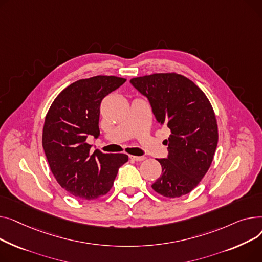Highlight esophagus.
<instances>
[{"label": "esophagus", "instance_id": "1", "mask_svg": "<svg viewBox=\"0 0 262 262\" xmlns=\"http://www.w3.org/2000/svg\"><path fill=\"white\" fill-rule=\"evenodd\" d=\"M130 159L135 161V162H142L144 161L146 158L145 157H134V156H130Z\"/></svg>", "mask_w": 262, "mask_h": 262}]
</instances>
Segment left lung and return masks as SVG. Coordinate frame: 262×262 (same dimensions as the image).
I'll return each mask as SVG.
<instances>
[{
	"mask_svg": "<svg viewBox=\"0 0 262 262\" xmlns=\"http://www.w3.org/2000/svg\"><path fill=\"white\" fill-rule=\"evenodd\" d=\"M130 83L145 96L159 124L171 131L168 157L152 188L167 198L189 193L206 174L218 144L212 106L191 80L174 73L136 77Z\"/></svg>",
	"mask_w": 262,
	"mask_h": 262,
	"instance_id": "left-lung-1",
	"label": "left lung"
}]
</instances>
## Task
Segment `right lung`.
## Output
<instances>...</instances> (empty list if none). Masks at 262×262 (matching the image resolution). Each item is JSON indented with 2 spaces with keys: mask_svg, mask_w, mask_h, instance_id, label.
<instances>
[{
  "mask_svg": "<svg viewBox=\"0 0 262 262\" xmlns=\"http://www.w3.org/2000/svg\"><path fill=\"white\" fill-rule=\"evenodd\" d=\"M126 82L115 76H95L64 89L46 114L42 146L51 170L69 193L86 200L97 199L113 186L122 153H91L89 135L97 138L101 100Z\"/></svg>",
  "mask_w": 262,
  "mask_h": 262,
  "instance_id": "obj_1",
  "label": "right lung"
}]
</instances>
